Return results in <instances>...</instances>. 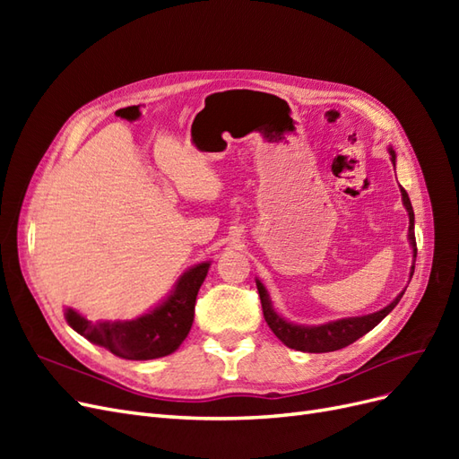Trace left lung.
Here are the masks:
<instances>
[{
    "label": "left lung",
    "mask_w": 459,
    "mask_h": 459,
    "mask_svg": "<svg viewBox=\"0 0 459 459\" xmlns=\"http://www.w3.org/2000/svg\"><path fill=\"white\" fill-rule=\"evenodd\" d=\"M388 152H391V160L393 164H396V152L393 151V147H388ZM402 193V203H404L408 216H410V228H408V239L411 245L413 251V264H411V272H410V280L415 270V256H418V245H415V233H413V208L410 203V197L404 187H400ZM256 287H258V295H260V302H262V312H264V319L270 325V329L273 331V335L280 339L289 349H295L300 352H333L344 349V346L352 344L354 341H358L359 337H364L368 331H371L375 325H377L385 316H388L393 312V308L400 302L404 290L385 307L379 312H373L368 316H358V317H342L337 319V322H329L324 325H297L290 324L287 319H283L281 316H277L275 310L272 308V300L266 287L262 285L260 280H256Z\"/></svg>",
    "instance_id": "1"
}]
</instances>
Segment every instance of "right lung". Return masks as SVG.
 <instances>
[{
    "instance_id": "obj_1",
    "label": "right lung",
    "mask_w": 459,
    "mask_h": 459,
    "mask_svg": "<svg viewBox=\"0 0 459 459\" xmlns=\"http://www.w3.org/2000/svg\"><path fill=\"white\" fill-rule=\"evenodd\" d=\"M211 268L201 262L179 277L170 297L155 310L128 322H90L73 308L65 317L82 337L100 344L124 359H152L172 354L184 342L193 325L197 293Z\"/></svg>"
}]
</instances>
